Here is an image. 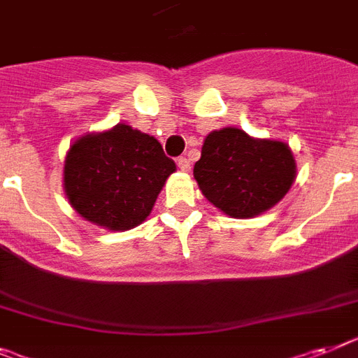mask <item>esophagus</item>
<instances>
[{
  "mask_svg": "<svg viewBox=\"0 0 358 358\" xmlns=\"http://www.w3.org/2000/svg\"><path fill=\"white\" fill-rule=\"evenodd\" d=\"M178 167L182 171H184V173H189V171H191V162H189L187 158H185V156H180V158H178Z\"/></svg>",
  "mask_w": 358,
  "mask_h": 358,
  "instance_id": "1",
  "label": "esophagus"
}]
</instances>
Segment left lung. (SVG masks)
<instances>
[{"label":"left lung","mask_w":358,"mask_h":358,"mask_svg":"<svg viewBox=\"0 0 358 358\" xmlns=\"http://www.w3.org/2000/svg\"><path fill=\"white\" fill-rule=\"evenodd\" d=\"M193 174L213 206L233 218H253L286 196L296 164L287 143L224 127L206 136Z\"/></svg>","instance_id":"1"}]
</instances>
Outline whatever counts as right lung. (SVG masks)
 I'll return each mask as SVG.
<instances>
[{"instance_id": "right-lung-1", "label": "right lung", "mask_w": 358, "mask_h": 358, "mask_svg": "<svg viewBox=\"0 0 358 358\" xmlns=\"http://www.w3.org/2000/svg\"><path fill=\"white\" fill-rule=\"evenodd\" d=\"M176 171L155 136L118 123L72 143L63 187L78 215L110 231H127L151 215L165 180Z\"/></svg>"}]
</instances>
